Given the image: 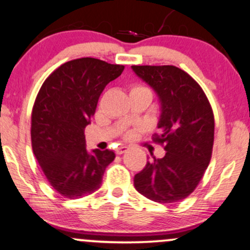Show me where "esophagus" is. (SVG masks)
Instances as JSON below:
<instances>
[{
    "label": "esophagus",
    "instance_id": "34e87169",
    "mask_svg": "<svg viewBox=\"0 0 250 250\" xmlns=\"http://www.w3.org/2000/svg\"><path fill=\"white\" fill-rule=\"evenodd\" d=\"M129 149V147H127V146H120V147H117L116 148V154L117 155H121V154H123V153H125V151H127Z\"/></svg>",
    "mask_w": 250,
    "mask_h": 250
}]
</instances>
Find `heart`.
Returning a JSON list of instances; mask_svg holds the SVG:
<instances>
[{
    "mask_svg": "<svg viewBox=\"0 0 250 250\" xmlns=\"http://www.w3.org/2000/svg\"><path fill=\"white\" fill-rule=\"evenodd\" d=\"M142 89H147V88L143 87V85L135 84V85H133V87H131V91H133V90H142ZM147 90H149V89H147ZM139 130H141V127H140V125H137V127H135L133 129H129V130H127L125 133V137H127V139H130V137H133L135 133H136V131H139Z\"/></svg>",
    "mask_w": 250,
    "mask_h": 250,
    "instance_id": "obj_1",
    "label": "heart"
}]
</instances>
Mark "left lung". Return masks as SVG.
<instances>
[{
  "label": "left lung",
  "mask_w": 250,
  "mask_h": 250,
  "mask_svg": "<svg viewBox=\"0 0 250 250\" xmlns=\"http://www.w3.org/2000/svg\"><path fill=\"white\" fill-rule=\"evenodd\" d=\"M133 70L156 91L161 102L160 133L153 141L166 150L153 156L134 176L135 189L159 203L189 196L207 169L214 145V113L203 89L175 65H133Z\"/></svg>",
  "instance_id": "1"
}]
</instances>
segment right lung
I'll return each mask as SVG.
<instances>
[{"mask_svg":"<svg viewBox=\"0 0 250 250\" xmlns=\"http://www.w3.org/2000/svg\"><path fill=\"white\" fill-rule=\"evenodd\" d=\"M125 67L93 57L60 65L43 82L31 111V147L43 174L61 196L81 199L100 188L114 151L85 146L84 128L99 97Z\"/></svg>","mask_w":250,"mask_h":250,"instance_id":"1","label":"right lung"}]
</instances>
